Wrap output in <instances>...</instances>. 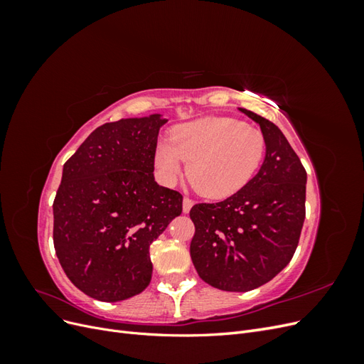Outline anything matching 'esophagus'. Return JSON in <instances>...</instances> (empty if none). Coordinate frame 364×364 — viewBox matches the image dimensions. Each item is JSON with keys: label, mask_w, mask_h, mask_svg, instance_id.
<instances>
[{"label": "esophagus", "mask_w": 364, "mask_h": 364, "mask_svg": "<svg viewBox=\"0 0 364 364\" xmlns=\"http://www.w3.org/2000/svg\"><path fill=\"white\" fill-rule=\"evenodd\" d=\"M193 205H194V202L190 199V197H185L183 202H182V209H183V213H185V214H188V213L191 211Z\"/></svg>", "instance_id": "obj_1"}]
</instances>
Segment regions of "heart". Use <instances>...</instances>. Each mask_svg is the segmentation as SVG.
Wrapping results in <instances>:
<instances>
[{
  "label": "heart",
  "mask_w": 364,
  "mask_h": 364,
  "mask_svg": "<svg viewBox=\"0 0 364 364\" xmlns=\"http://www.w3.org/2000/svg\"><path fill=\"white\" fill-rule=\"evenodd\" d=\"M266 153L261 132L243 121L208 117L173 130L161 141L155 165L165 183H174L188 162V178L208 199H226L253 179Z\"/></svg>",
  "instance_id": "heart-1"
}]
</instances>
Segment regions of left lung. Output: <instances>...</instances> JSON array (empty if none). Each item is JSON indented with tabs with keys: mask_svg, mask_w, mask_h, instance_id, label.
I'll list each match as a JSON object with an SVG mask.
<instances>
[{
	"mask_svg": "<svg viewBox=\"0 0 364 364\" xmlns=\"http://www.w3.org/2000/svg\"><path fill=\"white\" fill-rule=\"evenodd\" d=\"M240 111L259 124L266 156L253 179L218 203L194 205L190 253L199 277L225 291H249L287 266L305 220L306 171L272 121Z\"/></svg>",
	"mask_w": 364,
	"mask_h": 364,
	"instance_id": "obj_1",
	"label": "left lung"
}]
</instances>
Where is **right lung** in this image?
<instances>
[{"instance_id": "add662e5", "label": "right lung", "mask_w": 364, "mask_h": 364, "mask_svg": "<svg viewBox=\"0 0 364 364\" xmlns=\"http://www.w3.org/2000/svg\"><path fill=\"white\" fill-rule=\"evenodd\" d=\"M161 114L97 127L65 162L53 203V241L70 281L118 302L150 284V245L182 213L181 193L156 183Z\"/></svg>"}]
</instances>
